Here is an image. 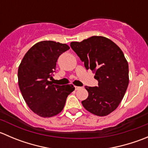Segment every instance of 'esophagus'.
I'll return each instance as SVG.
<instances>
[{
	"mask_svg": "<svg viewBox=\"0 0 148 148\" xmlns=\"http://www.w3.org/2000/svg\"><path fill=\"white\" fill-rule=\"evenodd\" d=\"M81 89V86H75V90H79V89Z\"/></svg>",
	"mask_w": 148,
	"mask_h": 148,
	"instance_id": "1",
	"label": "esophagus"
}]
</instances>
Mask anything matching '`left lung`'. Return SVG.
<instances>
[{"label":"left lung","mask_w":148,"mask_h":148,"mask_svg":"<svg viewBox=\"0 0 148 148\" xmlns=\"http://www.w3.org/2000/svg\"><path fill=\"white\" fill-rule=\"evenodd\" d=\"M70 46L98 81V86H85L89 95L82 102L83 107L95 115H108L117 108L129 84V67L123 52L110 39L97 36Z\"/></svg>","instance_id":"8db88e82"}]
</instances>
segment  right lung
<instances>
[{"label":"right lung","instance_id":"1","mask_svg":"<svg viewBox=\"0 0 148 148\" xmlns=\"http://www.w3.org/2000/svg\"><path fill=\"white\" fill-rule=\"evenodd\" d=\"M69 49L66 44L40 41L26 52L19 65L18 79L22 96L28 107L40 117L60 113L68 95L75 89L72 84L60 86L49 81L59 56Z\"/></svg>","mask_w":148,"mask_h":148}]
</instances>
